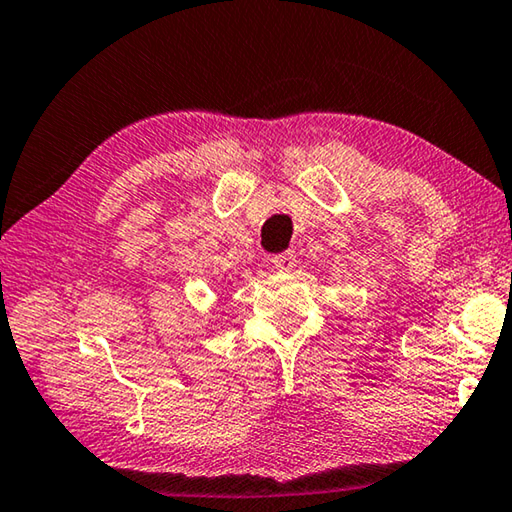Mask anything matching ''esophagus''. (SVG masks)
<instances>
[{
  "mask_svg": "<svg viewBox=\"0 0 512 512\" xmlns=\"http://www.w3.org/2000/svg\"><path fill=\"white\" fill-rule=\"evenodd\" d=\"M273 266L277 268V271H291L293 266H296V253H293V250H284V253H277V255H273Z\"/></svg>",
  "mask_w": 512,
  "mask_h": 512,
  "instance_id": "obj_1",
  "label": "esophagus"
}]
</instances>
